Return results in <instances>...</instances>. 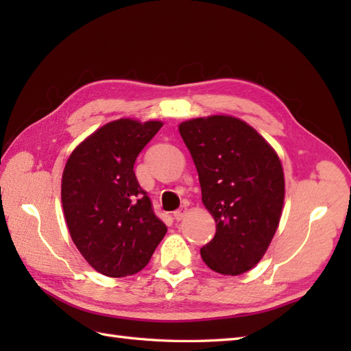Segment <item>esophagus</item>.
<instances>
[{"instance_id": "obj_1", "label": "esophagus", "mask_w": 351, "mask_h": 351, "mask_svg": "<svg viewBox=\"0 0 351 351\" xmlns=\"http://www.w3.org/2000/svg\"><path fill=\"white\" fill-rule=\"evenodd\" d=\"M185 214H187V205H182L180 210H176L173 213V217H175L176 221H180V220H182L185 217Z\"/></svg>"}]
</instances>
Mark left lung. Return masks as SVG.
<instances>
[{
	"instance_id": "obj_1",
	"label": "left lung",
	"mask_w": 351,
	"mask_h": 351,
	"mask_svg": "<svg viewBox=\"0 0 351 351\" xmlns=\"http://www.w3.org/2000/svg\"><path fill=\"white\" fill-rule=\"evenodd\" d=\"M180 134L215 220V235L200 256L220 274L249 271L264 256L282 215L285 180L278 154L250 125L230 116L191 119L180 125Z\"/></svg>"
}]
</instances>
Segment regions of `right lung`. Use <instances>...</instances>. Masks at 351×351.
Wrapping results in <instances>:
<instances>
[{"instance_id": "obj_1", "label": "right lung", "mask_w": 351, "mask_h": 351, "mask_svg": "<svg viewBox=\"0 0 351 351\" xmlns=\"http://www.w3.org/2000/svg\"><path fill=\"white\" fill-rule=\"evenodd\" d=\"M161 126L158 121L110 122L78 145L64 166L62 204L72 241L108 278L143 270L167 232L134 173L141 149Z\"/></svg>"}]
</instances>
